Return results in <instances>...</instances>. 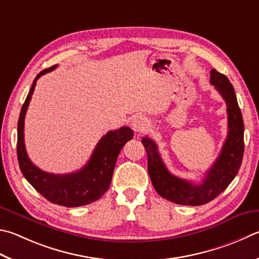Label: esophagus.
<instances>
[{"mask_svg": "<svg viewBox=\"0 0 259 259\" xmlns=\"http://www.w3.org/2000/svg\"><path fill=\"white\" fill-rule=\"evenodd\" d=\"M131 126H133V129L136 133L142 134L148 128V122L143 115H137L134 117L133 121H131Z\"/></svg>", "mask_w": 259, "mask_h": 259, "instance_id": "34e87169", "label": "esophagus"}]
</instances>
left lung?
I'll return each instance as SVG.
<instances>
[{
	"mask_svg": "<svg viewBox=\"0 0 259 259\" xmlns=\"http://www.w3.org/2000/svg\"><path fill=\"white\" fill-rule=\"evenodd\" d=\"M210 83L214 84L227 103L228 136L222 150L213 165L205 173L204 180L199 185L173 176L163 163L154 140L144 137L142 143L147 153L148 173L157 194L172 203L199 206L209 203L236 178L241 166L244 143L243 120L239 109L236 93L227 76L210 70Z\"/></svg>",
	"mask_w": 259,
	"mask_h": 259,
	"instance_id": "left-lung-1",
	"label": "left lung"
}]
</instances>
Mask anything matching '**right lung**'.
Listing matches in <instances>:
<instances>
[{
    "instance_id": "obj_1",
    "label": "right lung",
    "mask_w": 259,
    "mask_h": 259,
    "mask_svg": "<svg viewBox=\"0 0 259 259\" xmlns=\"http://www.w3.org/2000/svg\"><path fill=\"white\" fill-rule=\"evenodd\" d=\"M55 68L56 65L45 69L37 74L21 107L18 120V162L26 180L51 203L65 207H79L100 199L109 189L116 158L125 143L134 138V131L129 126H121L117 130L109 131L97 143L86 165L77 172L68 175H53L37 167L28 157L23 142L25 116L36 81L43 74Z\"/></svg>"
}]
</instances>
